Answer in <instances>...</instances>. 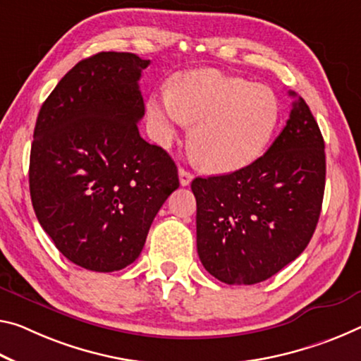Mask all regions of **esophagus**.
<instances>
[{
  "label": "esophagus",
  "mask_w": 361,
  "mask_h": 361,
  "mask_svg": "<svg viewBox=\"0 0 361 361\" xmlns=\"http://www.w3.org/2000/svg\"><path fill=\"white\" fill-rule=\"evenodd\" d=\"M178 176H180V185L181 186H188L192 181V173H191V171L186 170V169H183V167L178 170Z\"/></svg>",
  "instance_id": "34e87169"
}]
</instances>
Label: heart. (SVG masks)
I'll list each match as a JSON object with an SVG mask.
<instances>
[{"label": "heart", "instance_id": "1", "mask_svg": "<svg viewBox=\"0 0 361 361\" xmlns=\"http://www.w3.org/2000/svg\"><path fill=\"white\" fill-rule=\"evenodd\" d=\"M147 116L154 138L170 146L196 122L192 146L202 165L216 173L236 171L265 152L281 117L276 94L265 85L215 68L178 75L170 90L152 93Z\"/></svg>", "mask_w": 361, "mask_h": 361}]
</instances>
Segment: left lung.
Here are the masks:
<instances>
[{"mask_svg":"<svg viewBox=\"0 0 361 361\" xmlns=\"http://www.w3.org/2000/svg\"><path fill=\"white\" fill-rule=\"evenodd\" d=\"M295 98L265 154L233 173L196 178L197 254L212 276L255 284L295 260L322 212L324 141L307 102Z\"/></svg>","mask_w":361,"mask_h":361,"instance_id":"1","label":"left lung"}]
</instances>
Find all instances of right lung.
<instances>
[{
  "instance_id": "right-lung-1",
  "label": "right lung",
  "mask_w": 361,
  "mask_h": 361,
  "mask_svg": "<svg viewBox=\"0 0 361 361\" xmlns=\"http://www.w3.org/2000/svg\"><path fill=\"white\" fill-rule=\"evenodd\" d=\"M133 53H98L72 67L39 109L30 151L35 215L59 252L91 271L138 259L154 216L180 186L162 147L140 136L145 116Z\"/></svg>"
}]
</instances>
